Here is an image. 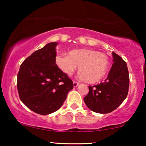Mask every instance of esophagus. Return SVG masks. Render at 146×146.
<instances>
[{"label":"esophagus","mask_w":146,"mask_h":146,"mask_svg":"<svg viewBox=\"0 0 146 146\" xmlns=\"http://www.w3.org/2000/svg\"><path fill=\"white\" fill-rule=\"evenodd\" d=\"M78 85H79V83L78 82H75V81L73 82V86H74L75 88V87L78 86Z\"/></svg>","instance_id":"obj_1"}]
</instances>
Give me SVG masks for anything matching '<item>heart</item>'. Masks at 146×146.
Segmentation results:
<instances>
[{
  "mask_svg": "<svg viewBox=\"0 0 146 146\" xmlns=\"http://www.w3.org/2000/svg\"><path fill=\"white\" fill-rule=\"evenodd\" d=\"M56 63L68 76L73 75L79 65V78L91 83L98 82L104 78L110 64L108 57L104 53L86 48L71 50L68 55H58Z\"/></svg>",
  "mask_w": 146,
  "mask_h": 146,
  "instance_id": "obj_1",
  "label": "heart"
}]
</instances>
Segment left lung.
Here are the masks:
<instances>
[{
  "label": "left lung",
  "mask_w": 146,
  "mask_h": 146,
  "mask_svg": "<svg viewBox=\"0 0 146 146\" xmlns=\"http://www.w3.org/2000/svg\"><path fill=\"white\" fill-rule=\"evenodd\" d=\"M113 64L104 82L88 86L84 101L90 110L105 114L113 111L124 101L128 93L129 73L125 62L113 52Z\"/></svg>",
  "instance_id": "left-lung-1"
}]
</instances>
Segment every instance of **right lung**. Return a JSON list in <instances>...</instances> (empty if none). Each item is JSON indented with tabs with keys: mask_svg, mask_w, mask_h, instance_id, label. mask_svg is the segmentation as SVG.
<instances>
[{
	"mask_svg": "<svg viewBox=\"0 0 146 146\" xmlns=\"http://www.w3.org/2000/svg\"><path fill=\"white\" fill-rule=\"evenodd\" d=\"M56 42L37 50L22 63L17 76L21 100L35 113L46 115L58 110L73 83L56 63Z\"/></svg>",
	"mask_w": 146,
	"mask_h": 146,
	"instance_id": "1",
	"label": "right lung"
}]
</instances>
